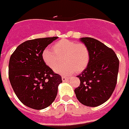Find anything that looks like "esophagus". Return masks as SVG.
I'll use <instances>...</instances> for the list:
<instances>
[{
  "mask_svg": "<svg viewBox=\"0 0 129 129\" xmlns=\"http://www.w3.org/2000/svg\"><path fill=\"white\" fill-rule=\"evenodd\" d=\"M68 77H64V76H62V82H66L67 80H68Z\"/></svg>",
  "mask_w": 129,
  "mask_h": 129,
  "instance_id": "esophagus-1",
  "label": "esophagus"
}]
</instances>
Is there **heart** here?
Returning a JSON list of instances; mask_svg holds the SVG:
<instances>
[{
	"instance_id": "obj_1",
	"label": "heart",
	"mask_w": 129,
	"mask_h": 129,
	"mask_svg": "<svg viewBox=\"0 0 129 129\" xmlns=\"http://www.w3.org/2000/svg\"><path fill=\"white\" fill-rule=\"evenodd\" d=\"M54 52L45 48L42 52V58L50 68L61 75H71L75 71L82 72L90 62V52L86 45L68 39L58 41L52 46ZM63 59L66 64L58 65ZM59 66L58 67L57 66Z\"/></svg>"
}]
</instances>
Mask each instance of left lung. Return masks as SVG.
<instances>
[{
    "label": "left lung",
    "mask_w": 129,
    "mask_h": 129,
    "mask_svg": "<svg viewBox=\"0 0 129 129\" xmlns=\"http://www.w3.org/2000/svg\"><path fill=\"white\" fill-rule=\"evenodd\" d=\"M88 48L90 62L77 75L80 84L75 89L76 97L83 105L96 107L106 102L116 88L119 60L114 50L91 37L80 39Z\"/></svg>",
    "instance_id": "left-lung-1"
}]
</instances>
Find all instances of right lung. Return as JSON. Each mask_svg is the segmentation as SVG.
Masks as SVG:
<instances>
[{
  "label": "right lung",
  "mask_w": 129,
  "mask_h": 129,
  "mask_svg": "<svg viewBox=\"0 0 129 129\" xmlns=\"http://www.w3.org/2000/svg\"><path fill=\"white\" fill-rule=\"evenodd\" d=\"M58 37L35 39L22 43L9 59V78L14 92L28 107L43 109L54 102L62 82L42 58V52Z\"/></svg>",
  "instance_id": "right-lung-1"
}]
</instances>
